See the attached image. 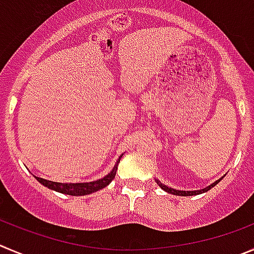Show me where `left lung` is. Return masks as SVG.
I'll list each match as a JSON object with an SVG mask.
<instances>
[{
    "instance_id": "1",
    "label": "left lung",
    "mask_w": 254,
    "mask_h": 254,
    "mask_svg": "<svg viewBox=\"0 0 254 254\" xmlns=\"http://www.w3.org/2000/svg\"><path fill=\"white\" fill-rule=\"evenodd\" d=\"M221 180H222V178H221ZM221 180L216 181V182L212 183V185H209L208 187L203 188V190H175V188L167 187V186H165L163 183L159 182L158 180H156V182H157V185H158L159 187L162 188V190H166V192H168V193H171V194H175V195H195V194H201V193H204V192H207V190H211V188H213L214 186H216L217 183H218Z\"/></svg>"
}]
</instances>
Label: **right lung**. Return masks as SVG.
<instances>
[{
	"mask_svg": "<svg viewBox=\"0 0 254 254\" xmlns=\"http://www.w3.org/2000/svg\"><path fill=\"white\" fill-rule=\"evenodd\" d=\"M121 157L122 156H120L118 161L116 162L113 170L111 171L107 176H105V177L101 178V180L93 181V182L61 183V182H52V181L43 180V178H40V177H36V180H37L40 183H42L43 186H46L47 188H50V190H56V192H60V193H64V194H68V195L91 194V193L97 192V190L107 187V186L112 182V180L116 176V172H117V167H118V163H120Z\"/></svg>",
	"mask_w": 254,
	"mask_h": 254,
	"instance_id": "1",
	"label": "right lung"
}]
</instances>
